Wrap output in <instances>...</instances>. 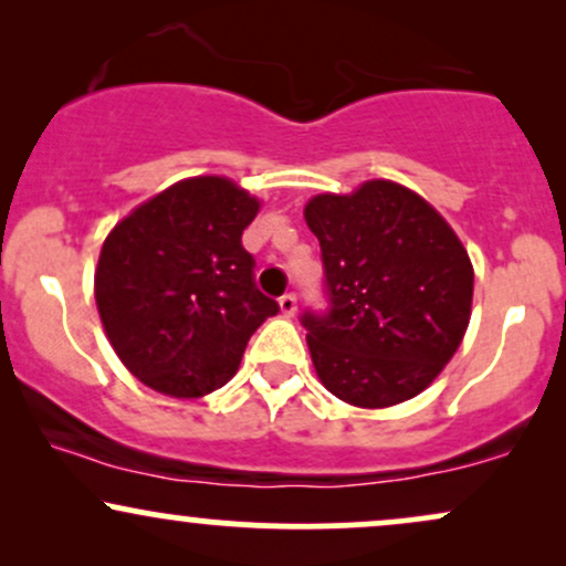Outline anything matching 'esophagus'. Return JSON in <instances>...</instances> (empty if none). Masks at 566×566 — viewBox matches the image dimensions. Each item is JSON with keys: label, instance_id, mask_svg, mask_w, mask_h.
I'll return each mask as SVG.
<instances>
[{"label": "esophagus", "instance_id": "34e87169", "mask_svg": "<svg viewBox=\"0 0 566 566\" xmlns=\"http://www.w3.org/2000/svg\"><path fill=\"white\" fill-rule=\"evenodd\" d=\"M279 311H282V316H287V319H292V316L297 314V297L292 295V292H287V295L279 297Z\"/></svg>", "mask_w": 566, "mask_h": 566}]
</instances>
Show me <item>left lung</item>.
Returning <instances> with one entry per match:
<instances>
[{"label": "left lung", "mask_w": 566, "mask_h": 566, "mask_svg": "<svg viewBox=\"0 0 566 566\" xmlns=\"http://www.w3.org/2000/svg\"><path fill=\"white\" fill-rule=\"evenodd\" d=\"M327 316L303 314L316 375L346 405L382 409L426 391L471 322L473 265L433 205L394 180L316 193Z\"/></svg>", "instance_id": "1"}]
</instances>
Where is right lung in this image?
<instances>
[{
    "label": "right lung",
    "mask_w": 566,
    "mask_h": 566,
    "mask_svg": "<svg viewBox=\"0 0 566 566\" xmlns=\"http://www.w3.org/2000/svg\"><path fill=\"white\" fill-rule=\"evenodd\" d=\"M261 207L226 175H197L108 231L95 269L97 314L143 386L199 399L237 375L247 340L279 311L258 292L242 247Z\"/></svg>",
    "instance_id": "1"
}]
</instances>
